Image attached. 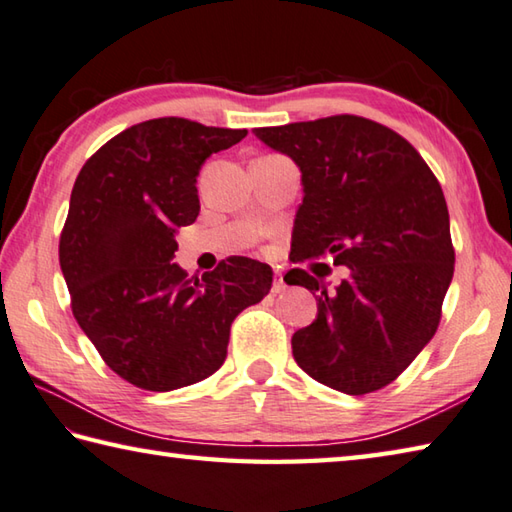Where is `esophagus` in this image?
I'll return each mask as SVG.
<instances>
[{
    "mask_svg": "<svg viewBox=\"0 0 512 512\" xmlns=\"http://www.w3.org/2000/svg\"><path fill=\"white\" fill-rule=\"evenodd\" d=\"M282 290H286V282H284V275L279 273V270H275V282H273V293H282Z\"/></svg>",
    "mask_w": 512,
    "mask_h": 512,
    "instance_id": "esophagus-1",
    "label": "esophagus"
}]
</instances>
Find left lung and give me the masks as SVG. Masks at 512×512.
I'll return each instance as SVG.
<instances>
[{
	"label": "left lung",
	"mask_w": 512,
	"mask_h": 512,
	"mask_svg": "<svg viewBox=\"0 0 512 512\" xmlns=\"http://www.w3.org/2000/svg\"><path fill=\"white\" fill-rule=\"evenodd\" d=\"M253 133L302 173L293 259L330 255L350 270L335 288L286 275L317 299V319L290 342L295 362L339 393L384 388L433 339L453 279L442 186L402 135L357 115Z\"/></svg>",
	"instance_id": "obj_1"
}]
</instances>
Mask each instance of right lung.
<instances>
[{
    "mask_svg": "<svg viewBox=\"0 0 512 512\" xmlns=\"http://www.w3.org/2000/svg\"><path fill=\"white\" fill-rule=\"evenodd\" d=\"M246 133L148 119L106 142L75 179L59 239L73 315L108 368L137 388L168 393L213 375L233 319L273 284L270 266L248 257L202 279L173 264L177 228L199 215V170Z\"/></svg>",
    "mask_w": 512,
    "mask_h": 512,
    "instance_id": "add662e5",
    "label": "right lung"
}]
</instances>
